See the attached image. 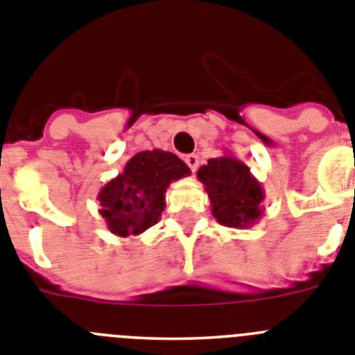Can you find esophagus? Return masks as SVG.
I'll return each instance as SVG.
<instances>
[{"label":"esophagus","instance_id":"1","mask_svg":"<svg viewBox=\"0 0 355 355\" xmlns=\"http://www.w3.org/2000/svg\"><path fill=\"white\" fill-rule=\"evenodd\" d=\"M186 164L189 166L191 171L195 173L196 169H198V164H200V157L195 155V153H191V155H186Z\"/></svg>","mask_w":355,"mask_h":355}]
</instances>
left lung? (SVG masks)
<instances>
[{
  "label": "left lung",
  "mask_w": 355,
  "mask_h": 355,
  "mask_svg": "<svg viewBox=\"0 0 355 355\" xmlns=\"http://www.w3.org/2000/svg\"><path fill=\"white\" fill-rule=\"evenodd\" d=\"M196 177L203 184L212 216L220 225L248 229L264 214L263 184L232 153L209 159Z\"/></svg>",
  "instance_id": "8db88e82"
}]
</instances>
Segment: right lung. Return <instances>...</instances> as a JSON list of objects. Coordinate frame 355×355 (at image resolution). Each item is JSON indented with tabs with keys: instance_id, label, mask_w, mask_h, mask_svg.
Segmentation results:
<instances>
[{
	"instance_id": "1",
	"label": "right lung",
	"mask_w": 355,
	"mask_h": 355,
	"mask_svg": "<svg viewBox=\"0 0 355 355\" xmlns=\"http://www.w3.org/2000/svg\"><path fill=\"white\" fill-rule=\"evenodd\" d=\"M191 169L175 153L146 150L132 157L125 169L98 193L107 229L119 237L139 236L160 220L166 189Z\"/></svg>"
}]
</instances>
